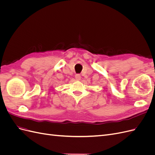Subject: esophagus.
<instances>
[{"mask_svg": "<svg viewBox=\"0 0 155 155\" xmlns=\"http://www.w3.org/2000/svg\"><path fill=\"white\" fill-rule=\"evenodd\" d=\"M75 78H76V80H80L81 75L79 74H76V76H75Z\"/></svg>", "mask_w": 155, "mask_h": 155, "instance_id": "34e87169", "label": "esophagus"}]
</instances>
